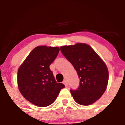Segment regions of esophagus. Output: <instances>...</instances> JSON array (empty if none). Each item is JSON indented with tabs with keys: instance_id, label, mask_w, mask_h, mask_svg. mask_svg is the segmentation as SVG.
<instances>
[{
	"instance_id": "esophagus-1",
	"label": "esophagus",
	"mask_w": 125,
	"mask_h": 125,
	"mask_svg": "<svg viewBox=\"0 0 125 125\" xmlns=\"http://www.w3.org/2000/svg\"><path fill=\"white\" fill-rule=\"evenodd\" d=\"M63 83L65 85V86H67L68 85V81H67V80H64L63 81Z\"/></svg>"
}]
</instances>
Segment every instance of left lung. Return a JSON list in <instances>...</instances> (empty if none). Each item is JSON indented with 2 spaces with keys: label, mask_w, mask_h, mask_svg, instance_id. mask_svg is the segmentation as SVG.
I'll return each mask as SVG.
<instances>
[{
  "label": "left lung",
  "mask_w": 125,
  "mask_h": 125,
  "mask_svg": "<svg viewBox=\"0 0 125 125\" xmlns=\"http://www.w3.org/2000/svg\"><path fill=\"white\" fill-rule=\"evenodd\" d=\"M60 50L80 78L78 88L70 90L75 102L86 106L98 100L106 90L108 82V71L104 62L86 43L62 46Z\"/></svg>",
  "instance_id": "obj_1"
}]
</instances>
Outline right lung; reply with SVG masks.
Returning <instances> with one entry per match:
<instances>
[{
  "label": "right lung",
  "instance_id": "1",
  "mask_svg": "<svg viewBox=\"0 0 125 125\" xmlns=\"http://www.w3.org/2000/svg\"><path fill=\"white\" fill-rule=\"evenodd\" d=\"M57 47L39 46L18 70L19 89L25 98L40 107L52 104L65 85L57 83L50 65L59 52Z\"/></svg>",
  "mask_w": 125,
  "mask_h": 125
}]
</instances>
